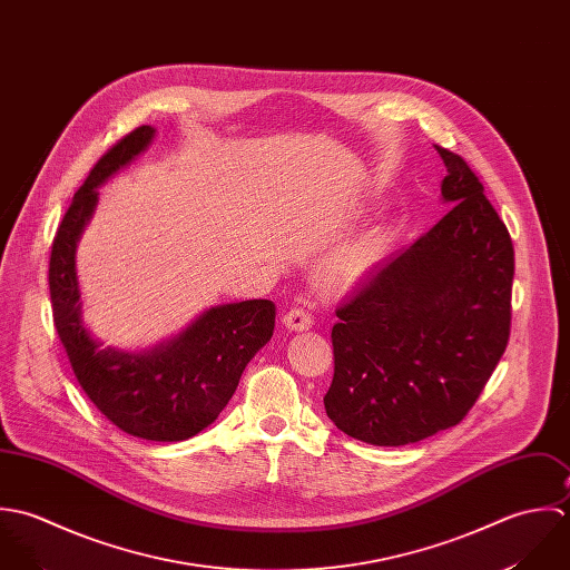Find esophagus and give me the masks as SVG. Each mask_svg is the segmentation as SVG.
<instances>
[{
  "label": "esophagus",
  "instance_id": "1",
  "mask_svg": "<svg viewBox=\"0 0 570 570\" xmlns=\"http://www.w3.org/2000/svg\"><path fill=\"white\" fill-rule=\"evenodd\" d=\"M282 324H284V328H288V331L302 333V331L313 328V317H311L306 311H302V308H293V311H288V313L282 317Z\"/></svg>",
  "mask_w": 570,
  "mask_h": 570
}]
</instances>
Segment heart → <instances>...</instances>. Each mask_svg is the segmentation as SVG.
<instances>
[{
    "label": "heart",
    "instance_id": "heart-1",
    "mask_svg": "<svg viewBox=\"0 0 570 570\" xmlns=\"http://www.w3.org/2000/svg\"><path fill=\"white\" fill-rule=\"evenodd\" d=\"M392 233L385 227H374L356 239L337 248L322 268V279L328 286H352L363 279L374 264L387 253Z\"/></svg>",
    "mask_w": 570,
    "mask_h": 570
}]
</instances>
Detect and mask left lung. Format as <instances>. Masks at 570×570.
<instances>
[{"instance_id":"1","label":"left lung","mask_w":570,"mask_h":570,"mask_svg":"<svg viewBox=\"0 0 570 570\" xmlns=\"http://www.w3.org/2000/svg\"><path fill=\"white\" fill-rule=\"evenodd\" d=\"M452 212L392 253L337 311L324 396L343 434L376 448L458 425L509 342L513 244L466 163L439 147Z\"/></svg>"}]
</instances>
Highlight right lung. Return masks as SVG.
I'll return each instance as SVG.
<instances>
[{"label":"right lung","instance_id":"obj_1","mask_svg":"<svg viewBox=\"0 0 570 570\" xmlns=\"http://www.w3.org/2000/svg\"><path fill=\"white\" fill-rule=\"evenodd\" d=\"M154 136L156 127H136L92 167L55 235L48 282L59 340L90 401L129 436L178 443L209 428L227 407L246 363L273 337L275 304L246 299L212 306L180 333L145 350L106 347L90 331L77 244L97 212V189L142 154Z\"/></svg>","mask_w":570,"mask_h":570}]
</instances>
